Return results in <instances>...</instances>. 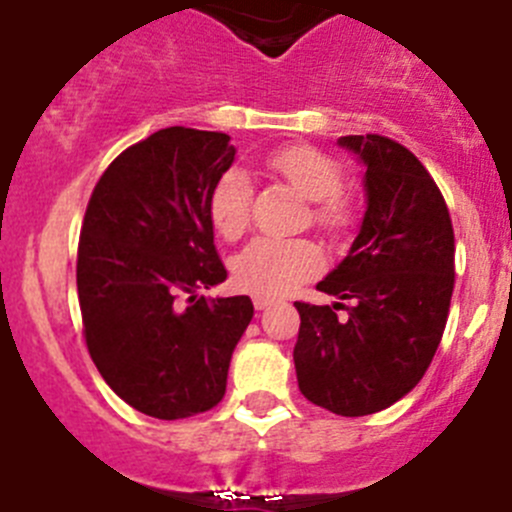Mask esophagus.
I'll use <instances>...</instances> for the list:
<instances>
[{
  "label": "esophagus",
  "mask_w": 512,
  "mask_h": 512,
  "mask_svg": "<svg viewBox=\"0 0 512 512\" xmlns=\"http://www.w3.org/2000/svg\"><path fill=\"white\" fill-rule=\"evenodd\" d=\"M252 303H255L257 311H265V308L273 306V298H265V296H255L252 298Z\"/></svg>",
  "instance_id": "1"
}]
</instances>
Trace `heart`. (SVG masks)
I'll return each mask as SVG.
<instances>
[{"label": "heart", "instance_id": "heart-1", "mask_svg": "<svg viewBox=\"0 0 512 512\" xmlns=\"http://www.w3.org/2000/svg\"><path fill=\"white\" fill-rule=\"evenodd\" d=\"M267 168L311 201L313 222L339 229L349 222V206L339 196L342 170L329 155L308 145H288L267 155ZM252 186L245 170H227L209 199L211 224L224 239H237L250 222ZM321 250L308 239L257 237L232 260V278L247 293L265 298L285 296L321 270Z\"/></svg>", "mask_w": 512, "mask_h": 512}]
</instances>
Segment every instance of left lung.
<instances>
[{"label":"left lung","mask_w":512,"mask_h":512,"mask_svg":"<svg viewBox=\"0 0 512 512\" xmlns=\"http://www.w3.org/2000/svg\"><path fill=\"white\" fill-rule=\"evenodd\" d=\"M336 145L365 165L367 206L347 257L316 285L334 303H296L293 362L311 403L354 418L398 403L426 375L454 290V229L411 150L380 135L339 137Z\"/></svg>","instance_id":"1"}]
</instances>
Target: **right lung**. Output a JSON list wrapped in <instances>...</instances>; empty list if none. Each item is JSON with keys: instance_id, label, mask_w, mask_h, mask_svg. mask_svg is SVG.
Wrapping results in <instances>:
<instances>
[{"instance_id": "obj_1", "label": "right lung", "mask_w": 512, "mask_h": 512, "mask_svg": "<svg viewBox=\"0 0 512 512\" xmlns=\"http://www.w3.org/2000/svg\"><path fill=\"white\" fill-rule=\"evenodd\" d=\"M234 155L222 132L168 127L127 147L91 193L76 265L86 347L145 416L214 408L255 313L250 296H199L227 280L209 199Z\"/></svg>"}]
</instances>
